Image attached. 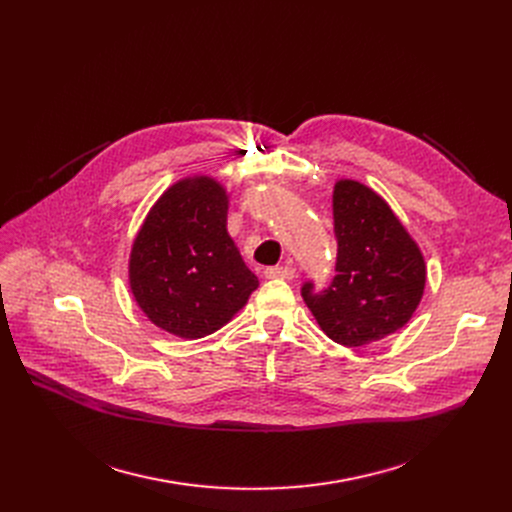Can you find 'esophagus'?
Returning <instances> with one entry per match:
<instances>
[{"mask_svg": "<svg viewBox=\"0 0 512 512\" xmlns=\"http://www.w3.org/2000/svg\"><path fill=\"white\" fill-rule=\"evenodd\" d=\"M265 276L270 280H292L297 276V272H294V267L290 265H274V267H267Z\"/></svg>", "mask_w": 512, "mask_h": 512, "instance_id": "34e87169", "label": "esophagus"}]
</instances>
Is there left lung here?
Instances as JSON below:
<instances>
[{
	"label": "left lung",
	"mask_w": 512,
	"mask_h": 512,
	"mask_svg": "<svg viewBox=\"0 0 512 512\" xmlns=\"http://www.w3.org/2000/svg\"><path fill=\"white\" fill-rule=\"evenodd\" d=\"M336 274L324 290L313 280L301 288L319 328L355 348L378 342L407 324L425 288V261L405 226L355 180L334 186Z\"/></svg>",
	"instance_id": "left-lung-1"
}]
</instances>
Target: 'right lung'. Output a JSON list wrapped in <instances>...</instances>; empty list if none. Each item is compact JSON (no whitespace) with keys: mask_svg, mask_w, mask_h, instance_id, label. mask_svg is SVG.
<instances>
[{"mask_svg":"<svg viewBox=\"0 0 512 512\" xmlns=\"http://www.w3.org/2000/svg\"><path fill=\"white\" fill-rule=\"evenodd\" d=\"M228 197L209 176L170 186L130 253V288L155 326L180 338L220 330L259 286L226 230Z\"/></svg>","mask_w":512,"mask_h":512,"instance_id":"1","label":"right lung"}]
</instances>
